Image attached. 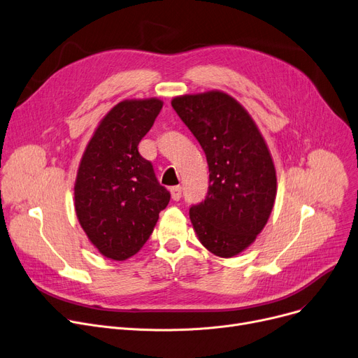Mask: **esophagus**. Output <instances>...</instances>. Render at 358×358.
Instances as JSON below:
<instances>
[{"mask_svg":"<svg viewBox=\"0 0 358 358\" xmlns=\"http://www.w3.org/2000/svg\"><path fill=\"white\" fill-rule=\"evenodd\" d=\"M171 194L173 201H179L182 198V187L180 186H173L171 187Z\"/></svg>","mask_w":358,"mask_h":358,"instance_id":"obj_1","label":"esophagus"}]
</instances>
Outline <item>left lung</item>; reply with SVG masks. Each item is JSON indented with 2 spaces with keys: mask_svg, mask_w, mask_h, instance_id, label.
<instances>
[{
  "mask_svg": "<svg viewBox=\"0 0 358 358\" xmlns=\"http://www.w3.org/2000/svg\"><path fill=\"white\" fill-rule=\"evenodd\" d=\"M172 107L205 152L209 186L189 217L202 245L234 257L267 224L278 179L267 144L243 105L221 91L182 95Z\"/></svg>",
  "mask_w": 358,
  "mask_h": 358,
  "instance_id": "8db88e82",
  "label": "left lung"
}]
</instances>
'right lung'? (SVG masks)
Listing matches in <instances>:
<instances>
[{
    "label": "right lung",
    "instance_id": "obj_1",
    "mask_svg": "<svg viewBox=\"0 0 358 358\" xmlns=\"http://www.w3.org/2000/svg\"><path fill=\"white\" fill-rule=\"evenodd\" d=\"M163 107L157 98L125 99L105 115L83 152L75 211L90 241L107 259L127 260L153 233L171 194L138 153Z\"/></svg>",
    "mask_w": 358,
    "mask_h": 358
}]
</instances>
